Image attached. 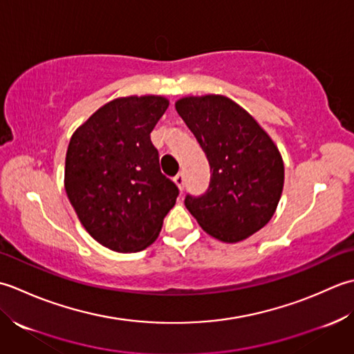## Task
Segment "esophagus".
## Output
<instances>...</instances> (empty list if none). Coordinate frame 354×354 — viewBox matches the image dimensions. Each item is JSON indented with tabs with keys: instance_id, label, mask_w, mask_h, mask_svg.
Segmentation results:
<instances>
[{
	"instance_id": "1",
	"label": "esophagus",
	"mask_w": 354,
	"mask_h": 354,
	"mask_svg": "<svg viewBox=\"0 0 354 354\" xmlns=\"http://www.w3.org/2000/svg\"><path fill=\"white\" fill-rule=\"evenodd\" d=\"M174 182L180 187V191L185 189V174L183 172H178V174L174 177Z\"/></svg>"
}]
</instances>
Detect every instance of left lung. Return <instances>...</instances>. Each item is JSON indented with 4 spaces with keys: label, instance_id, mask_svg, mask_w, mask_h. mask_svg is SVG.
<instances>
[{
    "label": "left lung",
    "instance_id": "left-lung-1",
    "mask_svg": "<svg viewBox=\"0 0 354 354\" xmlns=\"http://www.w3.org/2000/svg\"><path fill=\"white\" fill-rule=\"evenodd\" d=\"M177 113L196 136L211 167L205 194H187L185 206L201 229L236 243L269 223L284 185L275 143L250 114L225 96L177 100Z\"/></svg>",
    "mask_w": 354,
    "mask_h": 354
}]
</instances>
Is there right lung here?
I'll use <instances>...</instances> for the list:
<instances>
[{
  "mask_svg": "<svg viewBox=\"0 0 354 354\" xmlns=\"http://www.w3.org/2000/svg\"><path fill=\"white\" fill-rule=\"evenodd\" d=\"M168 105L160 96L114 99L68 143V200L86 232L108 249H145L176 205L178 187L162 174L149 137Z\"/></svg>",
  "mask_w": 354,
  "mask_h": 354,
  "instance_id": "right-lung-1",
  "label": "right lung"
}]
</instances>
